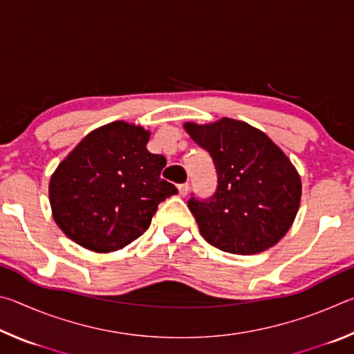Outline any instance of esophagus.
Segmentation results:
<instances>
[{"mask_svg": "<svg viewBox=\"0 0 354 354\" xmlns=\"http://www.w3.org/2000/svg\"><path fill=\"white\" fill-rule=\"evenodd\" d=\"M178 190H179V195L185 196V195L189 194V184H181V185H179V187H178Z\"/></svg>", "mask_w": 354, "mask_h": 354, "instance_id": "obj_1", "label": "esophagus"}]
</instances>
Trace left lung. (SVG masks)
Returning <instances> with one entry per match:
<instances>
[{"instance_id":"obj_1","label":"left lung","mask_w":354,"mask_h":354,"mask_svg":"<svg viewBox=\"0 0 354 354\" xmlns=\"http://www.w3.org/2000/svg\"><path fill=\"white\" fill-rule=\"evenodd\" d=\"M184 129L212 156L218 176L211 200L189 201L201 236L234 254L274 247L290 230L301 201L295 165L266 133L241 120L185 122Z\"/></svg>"}]
</instances>
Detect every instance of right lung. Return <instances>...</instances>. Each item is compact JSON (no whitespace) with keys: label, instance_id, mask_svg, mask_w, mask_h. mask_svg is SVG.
I'll return each mask as SVG.
<instances>
[{"label":"right lung","instance_id":"1","mask_svg":"<svg viewBox=\"0 0 354 354\" xmlns=\"http://www.w3.org/2000/svg\"><path fill=\"white\" fill-rule=\"evenodd\" d=\"M149 133L123 120L88 133L50 178L51 214L71 241L112 253L142 236L160 201L178 194L160 179L164 156L147 149Z\"/></svg>","mask_w":354,"mask_h":354}]
</instances>
